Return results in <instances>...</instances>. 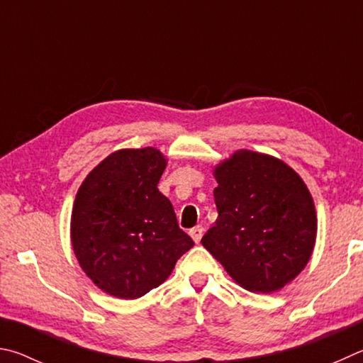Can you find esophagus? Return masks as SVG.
<instances>
[{
    "mask_svg": "<svg viewBox=\"0 0 363 363\" xmlns=\"http://www.w3.org/2000/svg\"><path fill=\"white\" fill-rule=\"evenodd\" d=\"M189 234H191V238L196 244L199 242V240L202 239V234H204V228L202 226H194L191 231H189Z\"/></svg>",
    "mask_w": 363,
    "mask_h": 363,
    "instance_id": "obj_1",
    "label": "esophagus"
}]
</instances>
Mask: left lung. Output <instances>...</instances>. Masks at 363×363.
Wrapping results in <instances>:
<instances>
[{
  "mask_svg": "<svg viewBox=\"0 0 363 363\" xmlns=\"http://www.w3.org/2000/svg\"><path fill=\"white\" fill-rule=\"evenodd\" d=\"M218 218L202 245L244 289L269 294L300 274L314 249V202L276 157L240 150L215 169Z\"/></svg>",
  "mask_w": 363,
  "mask_h": 363,
  "instance_id": "8db88e82",
  "label": "left lung"
}]
</instances>
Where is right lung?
<instances>
[{
    "mask_svg": "<svg viewBox=\"0 0 363 363\" xmlns=\"http://www.w3.org/2000/svg\"><path fill=\"white\" fill-rule=\"evenodd\" d=\"M165 165L155 148L121 150L76 194L73 250L94 284L113 296L133 300L159 287L194 245L157 189Z\"/></svg>",
    "mask_w": 363,
    "mask_h": 363,
    "instance_id": "right-lung-1",
    "label": "right lung"
}]
</instances>
